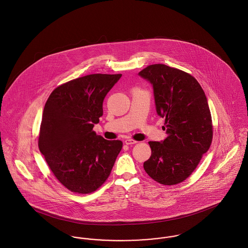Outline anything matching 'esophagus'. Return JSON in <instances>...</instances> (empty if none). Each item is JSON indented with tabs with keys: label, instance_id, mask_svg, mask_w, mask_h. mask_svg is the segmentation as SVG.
<instances>
[{
	"label": "esophagus",
	"instance_id": "esophagus-1",
	"mask_svg": "<svg viewBox=\"0 0 248 248\" xmlns=\"http://www.w3.org/2000/svg\"><path fill=\"white\" fill-rule=\"evenodd\" d=\"M124 142H125V144H127V145H132V144L137 143V141H136V140H131V139H126V140H124Z\"/></svg>",
	"mask_w": 248,
	"mask_h": 248
}]
</instances>
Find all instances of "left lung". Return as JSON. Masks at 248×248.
<instances>
[{
    "instance_id": "left-lung-1",
    "label": "left lung",
    "mask_w": 248,
    "mask_h": 248,
    "mask_svg": "<svg viewBox=\"0 0 248 248\" xmlns=\"http://www.w3.org/2000/svg\"><path fill=\"white\" fill-rule=\"evenodd\" d=\"M139 76L152 85L155 110L165 118L162 129L168 134L161 141H149L152 154L143 168L160 184L180 183L194 171L212 140L207 97L194 77L164 64L150 65Z\"/></svg>"
}]
</instances>
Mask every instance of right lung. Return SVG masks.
Returning a JSON list of instances; mask_svg holds the SVG:
<instances>
[{"instance_id": "add662e5", "label": "right lung", "mask_w": 248, "mask_h": 248, "mask_svg": "<svg viewBox=\"0 0 248 248\" xmlns=\"http://www.w3.org/2000/svg\"><path fill=\"white\" fill-rule=\"evenodd\" d=\"M122 75H90L69 81L49 96L42 113L38 148L67 189L97 190L109 176L121 140H108L93 128L103 116V102Z\"/></svg>"}]
</instances>
